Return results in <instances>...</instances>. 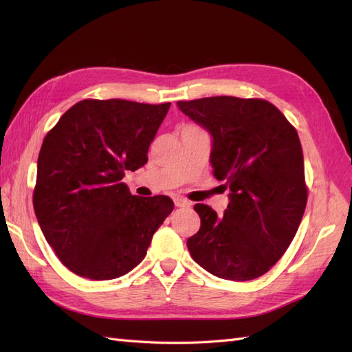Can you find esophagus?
Masks as SVG:
<instances>
[{"mask_svg": "<svg viewBox=\"0 0 352 352\" xmlns=\"http://www.w3.org/2000/svg\"><path fill=\"white\" fill-rule=\"evenodd\" d=\"M174 204L177 207H190V201H188L186 198H182V197H177L174 199Z\"/></svg>", "mask_w": 352, "mask_h": 352, "instance_id": "obj_1", "label": "esophagus"}]
</instances>
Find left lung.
Here are the masks:
<instances>
[{"label": "left lung", "mask_w": 352, "mask_h": 352, "mask_svg": "<svg viewBox=\"0 0 352 352\" xmlns=\"http://www.w3.org/2000/svg\"><path fill=\"white\" fill-rule=\"evenodd\" d=\"M177 104L212 134L213 175L230 189L223 216L206 204L193 207L201 227L188 239L190 256L219 278H257L286 252L307 204L295 126L260 98L210 96Z\"/></svg>", "instance_id": "8db88e82"}]
</instances>
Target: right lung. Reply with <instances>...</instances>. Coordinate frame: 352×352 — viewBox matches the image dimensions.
Returning a JSON list of instances; mask_svg holds the SVG:
<instances>
[{"instance_id": "add662e5", "label": "right lung", "mask_w": 352, "mask_h": 352, "mask_svg": "<svg viewBox=\"0 0 352 352\" xmlns=\"http://www.w3.org/2000/svg\"><path fill=\"white\" fill-rule=\"evenodd\" d=\"M170 102L83 100L43 139L33 206L62 263L89 280H113L146 256L174 203L131 195L125 170L148 162V148Z\"/></svg>"}]
</instances>
